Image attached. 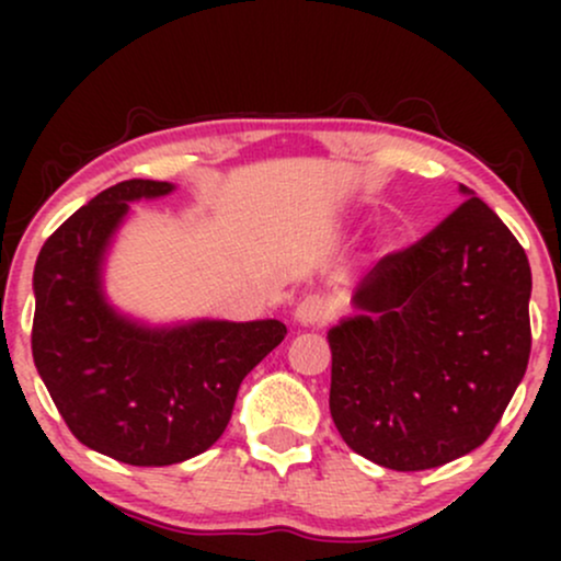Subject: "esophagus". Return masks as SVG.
Instances as JSON below:
<instances>
[{"mask_svg":"<svg viewBox=\"0 0 561 561\" xmlns=\"http://www.w3.org/2000/svg\"><path fill=\"white\" fill-rule=\"evenodd\" d=\"M295 319H298L302 327L327 324V321L332 319V302L321 298V295H308V298L298 306V311H295Z\"/></svg>","mask_w":561,"mask_h":561,"instance_id":"esophagus-1","label":"esophagus"}]
</instances>
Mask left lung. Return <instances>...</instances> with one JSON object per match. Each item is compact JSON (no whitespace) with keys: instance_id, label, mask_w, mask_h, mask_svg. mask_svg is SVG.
<instances>
[{"instance_id":"1","label":"left lung","mask_w":561,"mask_h":561,"mask_svg":"<svg viewBox=\"0 0 561 561\" xmlns=\"http://www.w3.org/2000/svg\"><path fill=\"white\" fill-rule=\"evenodd\" d=\"M465 203L388 253L332 327L330 411L356 454L398 472L433 469L493 433L530 358V263L506 224Z\"/></svg>"}]
</instances>
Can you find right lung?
Listing matches in <instances>:
<instances>
[{
	"mask_svg": "<svg viewBox=\"0 0 561 561\" xmlns=\"http://www.w3.org/2000/svg\"><path fill=\"white\" fill-rule=\"evenodd\" d=\"M169 192L150 179L100 192L44 242L34 268L38 375L83 446L134 467L179 465L214 446L242 379L287 334L276 319L152 330L107 306L102 261L128 203Z\"/></svg>",
	"mask_w": 561,
	"mask_h": 561,
	"instance_id": "right-lung-1",
	"label": "right lung"
}]
</instances>
